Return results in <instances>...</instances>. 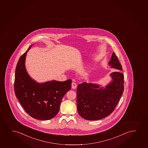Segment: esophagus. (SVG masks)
Segmentation results:
<instances>
[{
	"instance_id": "obj_1",
	"label": "esophagus",
	"mask_w": 148,
	"mask_h": 148,
	"mask_svg": "<svg viewBox=\"0 0 148 148\" xmlns=\"http://www.w3.org/2000/svg\"><path fill=\"white\" fill-rule=\"evenodd\" d=\"M77 85L76 83L75 82H73L71 83V88L73 89H75L77 88Z\"/></svg>"
}]
</instances>
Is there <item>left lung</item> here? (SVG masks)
<instances>
[{"label":"left lung","mask_w":148,"mask_h":148,"mask_svg":"<svg viewBox=\"0 0 148 148\" xmlns=\"http://www.w3.org/2000/svg\"><path fill=\"white\" fill-rule=\"evenodd\" d=\"M108 64L119 71L110 73L112 81L105 88L86 82L77 86V109L80 116L85 120H99L109 116L114 110L123 95V69L115 53H112Z\"/></svg>","instance_id":"8db88e82"}]
</instances>
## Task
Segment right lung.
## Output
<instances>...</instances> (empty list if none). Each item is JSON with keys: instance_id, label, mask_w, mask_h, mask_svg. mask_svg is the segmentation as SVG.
I'll use <instances>...</instances> for the list:
<instances>
[{"instance_id": "obj_1", "label": "right lung", "mask_w": 148, "mask_h": 148, "mask_svg": "<svg viewBox=\"0 0 148 148\" xmlns=\"http://www.w3.org/2000/svg\"><path fill=\"white\" fill-rule=\"evenodd\" d=\"M32 45L19 59L15 69V95L27 114L37 120H51L58 114L62 99L71 89V80L39 83L26 71L25 61Z\"/></svg>"}]
</instances>
